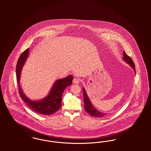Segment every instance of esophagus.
<instances>
[{
	"label": "esophagus",
	"mask_w": 151,
	"mask_h": 151,
	"mask_svg": "<svg viewBox=\"0 0 151 151\" xmlns=\"http://www.w3.org/2000/svg\"><path fill=\"white\" fill-rule=\"evenodd\" d=\"M73 82L74 83L78 84V83H80V80L78 78H73Z\"/></svg>",
	"instance_id": "obj_1"
}]
</instances>
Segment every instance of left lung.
<instances>
[{
	"label": "left lung",
	"instance_id": "left-lung-1",
	"mask_svg": "<svg viewBox=\"0 0 151 151\" xmlns=\"http://www.w3.org/2000/svg\"><path fill=\"white\" fill-rule=\"evenodd\" d=\"M123 60L124 61L128 64L134 70V73L136 74V70L134 68V64L132 61V59L126 54V52L124 51L123 53ZM82 92H83V101H84V108L85 110L87 112L88 114L92 117H103L105 116L107 114L101 112L100 111L96 110V109L93 107V105L92 104L91 102L89 99L88 97L87 96V92L86 91L84 87L82 88Z\"/></svg>",
	"mask_w": 151,
	"mask_h": 151
}]
</instances>
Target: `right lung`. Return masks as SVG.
Wrapping results in <instances>:
<instances>
[{
    "label": "right lung",
    "mask_w": 151,
    "mask_h": 151,
    "mask_svg": "<svg viewBox=\"0 0 151 151\" xmlns=\"http://www.w3.org/2000/svg\"><path fill=\"white\" fill-rule=\"evenodd\" d=\"M29 55V49L28 48L20 55L17 65L16 74L20 96L26 105L37 114L42 115L53 114L60 109L63 93L65 89L71 85L73 76L70 75L66 78L57 80L47 96L39 100H32L25 95L20 82L22 70Z\"/></svg>",
    "instance_id": "add662e5"
}]
</instances>
